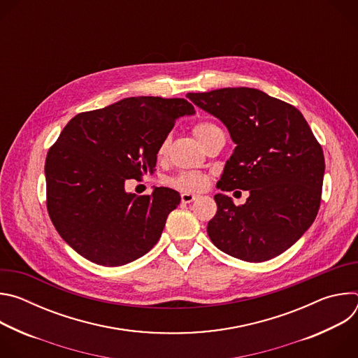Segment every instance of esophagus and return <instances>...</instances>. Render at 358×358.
<instances>
[{
    "instance_id": "34e87169",
    "label": "esophagus",
    "mask_w": 358,
    "mask_h": 358,
    "mask_svg": "<svg viewBox=\"0 0 358 358\" xmlns=\"http://www.w3.org/2000/svg\"><path fill=\"white\" fill-rule=\"evenodd\" d=\"M195 199H196V195H195V194H189V192L181 194V201H182L184 203H189V202H192V201H195Z\"/></svg>"
}]
</instances>
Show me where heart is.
I'll return each instance as SVG.
<instances>
[{
	"label": "heart",
	"instance_id": "heart-1",
	"mask_svg": "<svg viewBox=\"0 0 358 358\" xmlns=\"http://www.w3.org/2000/svg\"><path fill=\"white\" fill-rule=\"evenodd\" d=\"M220 131H221V129L211 122H201L194 126V134L201 141V144L208 141L214 134H217ZM169 141H170L169 136L163 138L160 148H159V155H164V151L169 145ZM169 184L180 191L195 192V191L203 189L208 185V177L199 171H181L177 176H174L173 178H170Z\"/></svg>",
	"mask_w": 358,
	"mask_h": 358
}]
</instances>
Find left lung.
I'll use <instances>...</instances> for the list:
<instances>
[{
	"mask_svg": "<svg viewBox=\"0 0 358 358\" xmlns=\"http://www.w3.org/2000/svg\"><path fill=\"white\" fill-rule=\"evenodd\" d=\"M187 97L220 119L235 143L217 187L249 191L239 207L225 194L214 196L208 236L246 262L278 257L310 228L320 207L324 156L308 122L294 106L252 87Z\"/></svg>",
	"mask_w": 358,
	"mask_h": 358,
	"instance_id": "left-lung-1",
	"label": "left lung"
}]
</instances>
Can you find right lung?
<instances>
[{
    "instance_id": "add662e5",
    "label": "right lung",
    "mask_w": 358,
    "mask_h": 358,
    "mask_svg": "<svg viewBox=\"0 0 358 358\" xmlns=\"http://www.w3.org/2000/svg\"><path fill=\"white\" fill-rule=\"evenodd\" d=\"M194 113L185 99L138 96L71 119L48 151L45 177L50 221L73 250L122 266L157 243L180 194L156 187L136 195L124 184L155 173L163 138Z\"/></svg>"
}]
</instances>
